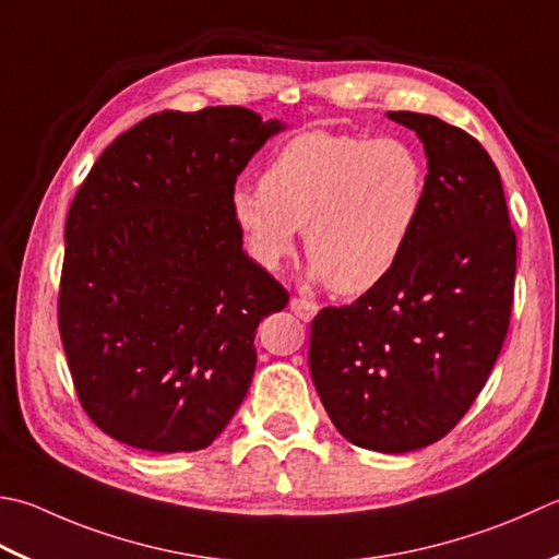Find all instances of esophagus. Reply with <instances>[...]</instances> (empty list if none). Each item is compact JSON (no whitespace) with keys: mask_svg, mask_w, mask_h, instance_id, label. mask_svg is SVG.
Listing matches in <instances>:
<instances>
[{"mask_svg":"<svg viewBox=\"0 0 559 559\" xmlns=\"http://www.w3.org/2000/svg\"><path fill=\"white\" fill-rule=\"evenodd\" d=\"M290 310L300 317L302 322H310L312 317L317 314V302H312V300H308V298H293L290 300Z\"/></svg>","mask_w":559,"mask_h":559,"instance_id":"obj_1","label":"esophagus"}]
</instances>
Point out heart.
<instances>
[{"label":"heart","instance_id":"b5f03b06","mask_svg":"<svg viewBox=\"0 0 559 559\" xmlns=\"http://www.w3.org/2000/svg\"><path fill=\"white\" fill-rule=\"evenodd\" d=\"M426 203L429 169L407 140L314 128L283 142L261 189H237L229 211L259 266L290 259L305 227L312 276L338 295H360L400 266Z\"/></svg>","mask_w":559,"mask_h":559}]
</instances>
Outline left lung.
<instances>
[{"mask_svg":"<svg viewBox=\"0 0 559 559\" xmlns=\"http://www.w3.org/2000/svg\"><path fill=\"white\" fill-rule=\"evenodd\" d=\"M429 159V203L400 266L352 305L312 320L310 373L354 445L409 453L473 407L509 332L516 233L499 171L445 120L390 111Z\"/></svg>","mask_w":559,"mask_h":559,"instance_id":"1","label":"left lung"}]
</instances>
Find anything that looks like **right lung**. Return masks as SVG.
<instances>
[{"label": "right lung", "instance_id": "right-lung-1", "mask_svg": "<svg viewBox=\"0 0 559 559\" xmlns=\"http://www.w3.org/2000/svg\"><path fill=\"white\" fill-rule=\"evenodd\" d=\"M283 126L242 106L159 111L94 162L64 225L58 326L84 412L155 453L211 445L288 290L242 251L237 177Z\"/></svg>", "mask_w": 559, "mask_h": 559}]
</instances>
